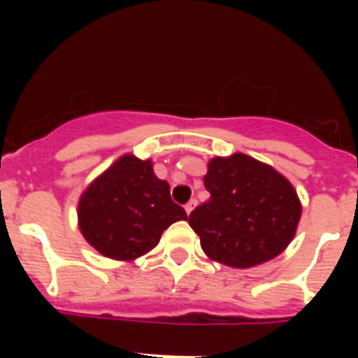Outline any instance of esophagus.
Returning a JSON list of instances; mask_svg holds the SVG:
<instances>
[{"mask_svg": "<svg viewBox=\"0 0 358 358\" xmlns=\"http://www.w3.org/2000/svg\"><path fill=\"white\" fill-rule=\"evenodd\" d=\"M195 205H197V201H195V199H192V201H187L186 205H184V209H186L187 215H189V213L195 209Z\"/></svg>", "mask_w": 358, "mask_h": 358, "instance_id": "esophagus-1", "label": "esophagus"}]
</instances>
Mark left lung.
<instances>
[{"label":"left lung","mask_w":358,"mask_h":358,"mask_svg":"<svg viewBox=\"0 0 358 358\" xmlns=\"http://www.w3.org/2000/svg\"><path fill=\"white\" fill-rule=\"evenodd\" d=\"M207 203L189 215V226L209 259L251 268L278 257L295 236L301 203L289 180L243 153L209 161Z\"/></svg>","instance_id":"left-lung-1"}]
</instances>
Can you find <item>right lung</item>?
I'll return each instance as SVG.
<instances>
[{"instance_id": "add662e5", "label": "right lung", "mask_w": 358, "mask_h": 358, "mask_svg": "<svg viewBox=\"0 0 358 358\" xmlns=\"http://www.w3.org/2000/svg\"><path fill=\"white\" fill-rule=\"evenodd\" d=\"M186 210L172 201L151 161L122 155L86 187L78 203V226L90 245L115 261H134L155 248L161 234Z\"/></svg>"}]
</instances>
